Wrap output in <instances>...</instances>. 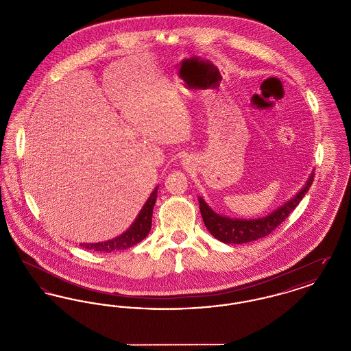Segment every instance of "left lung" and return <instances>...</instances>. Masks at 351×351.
Segmentation results:
<instances>
[{"instance_id": "1", "label": "left lung", "mask_w": 351, "mask_h": 351, "mask_svg": "<svg viewBox=\"0 0 351 351\" xmlns=\"http://www.w3.org/2000/svg\"><path fill=\"white\" fill-rule=\"evenodd\" d=\"M313 178H315V173L312 172L305 185L293 196V199L284 202L282 206H279L276 210H274L266 217L255 218V219H242V218L221 216L202 200V197H199L201 216L204 219V223L209 230V233L223 243L242 245V243H247L251 241L263 238L271 232H274L300 204V201L304 199L305 193L309 191L311 185L313 183Z\"/></svg>"}]
</instances>
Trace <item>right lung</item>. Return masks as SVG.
I'll return each instance as SVG.
<instances>
[{
    "label": "right lung",
    "instance_id": "right-lung-1",
    "mask_svg": "<svg viewBox=\"0 0 351 351\" xmlns=\"http://www.w3.org/2000/svg\"><path fill=\"white\" fill-rule=\"evenodd\" d=\"M158 188L152 191L150 197L138 213L133 223L130 228L121 234L119 237H116L113 239L105 241V242H99V243H80V246L86 250L100 251V252H112V251L126 250L129 247H133L134 245L139 243L142 239L147 237V234L151 230V219H152V209L156 201L158 196Z\"/></svg>",
    "mask_w": 351,
    "mask_h": 351
}]
</instances>
